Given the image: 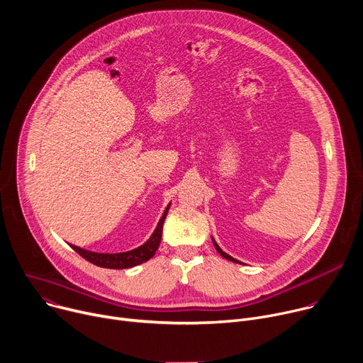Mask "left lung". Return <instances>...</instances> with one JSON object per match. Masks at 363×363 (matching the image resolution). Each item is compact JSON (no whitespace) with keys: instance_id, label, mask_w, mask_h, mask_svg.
I'll list each match as a JSON object with an SVG mask.
<instances>
[{"instance_id":"8db88e82","label":"left lung","mask_w":363,"mask_h":363,"mask_svg":"<svg viewBox=\"0 0 363 363\" xmlns=\"http://www.w3.org/2000/svg\"><path fill=\"white\" fill-rule=\"evenodd\" d=\"M211 239H213V243H214V247H216V250H217V252H218V253H220V255H221V256H223V257H224V259H227V260H232V262H235V263H242V262H240V260H238V259H235V257H233V256H230V255H228V253H225V252H223V249H221V247H220V246H218V245H217V242H216V240H214V238H211Z\"/></svg>"}]
</instances>
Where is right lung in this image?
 Instances as JSON below:
<instances>
[{"label":"right lung","mask_w":363,"mask_h":363,"mask_svg":"<svg viewBox=\"0 0 363 363\" xmlns=\"http://www.w3.org/2000/svg\"><path fill=\"white\" fill-rule=\"evenodd\" d=\"M171 203L164 208L157 225L155 227L152 236L139 247L131 249L127 252H120V253H98V252H91L82 247H78L75 245H69L77 253H79L84 259L88 262L94 263V265L100 267V268H108V269H125V268H133L140 265V263L149 260L153 257L156 253L160 239H162V228H163V221L167 218V214L169 211Z\"/></svg>","instance_id":"right-lung-1"}]
</instances>
